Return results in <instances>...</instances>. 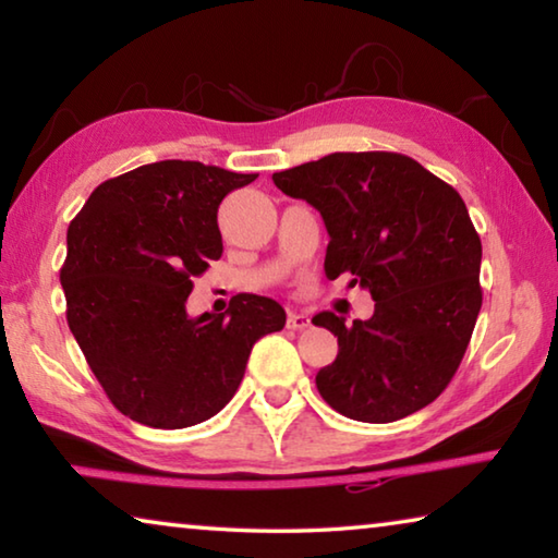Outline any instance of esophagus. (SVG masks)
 I'll use <instances>...</instances> for the list:
<instances>
[{"label":"esophagus","instance_id":"1","mask_svg":"<svg viewBox=\"0 0 558 558\" xmlns=\"http://www.w3.org/2000/svg\"><path fill=\"white\" fill-rule=\"evenodd\" d=\"M288 327L290 329H307L310 327V317L305 313H290L288 315Z\"/></svg>","mask_w":558,"mask_h":558}]
</instances>
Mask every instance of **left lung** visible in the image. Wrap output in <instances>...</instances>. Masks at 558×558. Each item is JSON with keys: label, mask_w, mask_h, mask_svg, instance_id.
<instances>
[{"label": "left lung", "mask_w": 558, "mask_h": 558, "mask_svg": "<svg viewBox=\"0 0 558 558\" xmlns=\"http://www.w3.org/2000/svg\"><path fill=\"white\" fill-rule=\"evenodd\" d=\"M272 182L323 216L327 278L349 272V286L374 298L369 319L313 317L339 344L315 376L319 396L364 423L399 421L436 401L483 305V243L460 194L396 153H335Z\"/></svg>", "instance_id": "8db88e82"}]
</instances>
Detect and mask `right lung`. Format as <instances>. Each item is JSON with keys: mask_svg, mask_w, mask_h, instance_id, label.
I'll return each mask as SVG.
<instances>
[{"mask_svg": "<svg viewBox=\"0 0 558 558\" xmlns=\"http://www.w3.org/2000/svg\"><path fill=\"white\" fill-rule=\"evenodd\" d=\"M258 174L165 159L102 182L69 226L65 319L112 405L149 428L219 413L253 344L286 327L276 300L241 292L221 315L189 317L192 278L223 253V196Z\"/></svg>", "mask_w": 558, "mask_h": 558, "instance_id": "right-lung-1", "label": "right lung"}]
</instances>
